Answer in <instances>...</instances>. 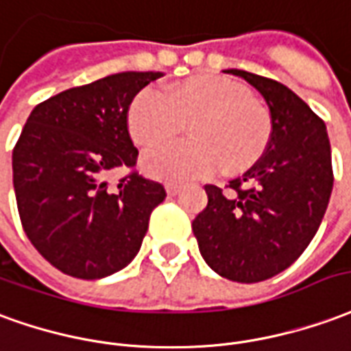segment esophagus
Masks as SVG:
<instances>
[{
	"label": "esophagus",
	"mask_w": 351,
	"mask_h": 351,
	"mask_svg": "<svg viewBox=\"0 0 351 351\" xmlns=\"http://www.w3.org/2000/svg\"><path fill=\"white\" fill-rule=\"evenodd\" d=\"M180 189L181 185L180 183H176V181H168V183H166V193H168L170 196L178 195V193H180Z\"/></svg>",
	"instance_id": "esophagus-1"
}]
</instances>
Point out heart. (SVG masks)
<instances>
[{"label": "heart", "mask_w": 351, "mask_h": 351, "mask_svg": "<svg viewBox=\"0 0 351 351\" xmlns=\"http://www.w3.org/2000/svg\"><path fill=\"white\" fill-rule=\"evenodd\" d=\"M128 132L140 147L171 141L189 123L191 140L162 145L145 155L143 168L162 180H202L225 166L242 171L259 160L272 138V117L242 84L227 77H189L170 84L166 94L155 86L130 101Z\"/></svg>", "instance_id": "1"}]
</instances>
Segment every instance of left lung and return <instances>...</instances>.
I'll list each match as a JSON object with an SVG mask.
<instances>
[{
  "mask_svg": "<svg viewBox=\"0 0 351 351\" xmlns=\"http://www.w3.org/2000/svg\"><path fill=\"white\" fill-rule=\"evenodd\" d=\"M255 86L272 117L265 155L228 181L206 185L208 206L193 221L204 261L230 282L257 283L289 268L322 225L332 191L325 123L282 83L227 69Z\"/></svg>",
  "mask_w": 351,
  "mask_h": 351,
  "instance_id": "1",
  "label": "left lung"
}]
</instances>
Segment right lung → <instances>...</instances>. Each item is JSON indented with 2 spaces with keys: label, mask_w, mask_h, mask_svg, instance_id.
Listing matches in <instances>:
<instances>
[{
  "label": "right lung",
  "mask_w": 351,
  "mask_h": 351,
  "mask_svg": "<svg viewBox=\"0 0 351 351\" xmlns=\"http://www.w3.org/2000/svg\"><path fill=\"white\" fill-rule=\"evenodd\" d=\"M162 71H124L37 104L12 149V185L24 232L60 272L98 280L130 263L151 211L166 198L136 170L128 132L134 96ZM128 167L115 191L107 176Z\"/></svg>",
  "instance_id": "obj_1"
}]
</instances>
